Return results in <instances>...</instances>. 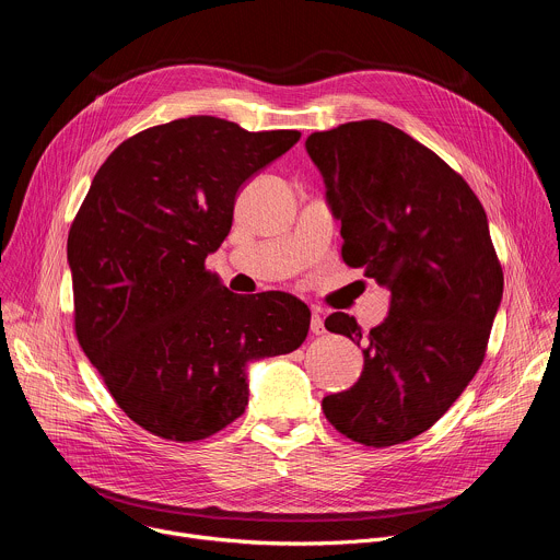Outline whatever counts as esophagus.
I'll return each instance as SVG.
<instances>
[{"instance_id": "34e87169", "label": "esophagus", "mask_w": 560, "mask_h": 560, "mask_svg": "<svg viewBox=\"0 0 560 560\" xmlns=\"http://www.w3.org/2000/svg\"><path fill=\"white\" fill-rule=\"evenodd\" d=\"M310 332L312 335H324L326 328H324V318L318 312H312V318H310Z\"/></svg>"}]
</instances>
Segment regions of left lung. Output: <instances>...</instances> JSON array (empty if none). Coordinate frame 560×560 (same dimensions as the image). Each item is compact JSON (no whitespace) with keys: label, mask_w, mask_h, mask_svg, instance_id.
I'll return each instance as SVG.
<instances>
[{"label":"left lung","mask_w":560,"mask_h":560,"mask_svg":"<svg viewBox=\"0 0 560 560\" xmlns=\"http://www.w3.org/2000/svg\"><path fill=\"white\" fill-rule=\"evenodd\" d=\"M305 150L341 219L343 261L389 288L368 335L335 312L326 328L363 341V372L324 398L348 439L387 447L430 430L481 368L503 296L486 210L443 159L392 124L363 119L312 132Z\"/></svg>","instance_id":"8db88e82"}]
</instances>
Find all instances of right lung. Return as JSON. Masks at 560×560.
<instances>
[{
  "label": "right lung",
  "mask_w": 560,
  "mask_h": 560,
  "mask_svg": "<svg viewBox=\"0 0 560 560\" xmlns=\"http://www.w3.org/2000/svg\"><path fill=\"white\" fill-rule=\"evenodd\" d=\"M195 115L119 143L68 234L74 332L117 406L168 441H201L248 406V365L296 350L310 310L285 292L242 296L206 257L234 197L296 141Z\"/></svg>",
  "instance_id": "obj_1"
}]
</instances>
